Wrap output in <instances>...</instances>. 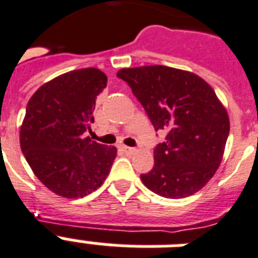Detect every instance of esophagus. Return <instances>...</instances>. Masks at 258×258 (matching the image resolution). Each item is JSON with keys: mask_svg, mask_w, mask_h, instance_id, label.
I'll use <instances>...</instances> for the list:
<instances>
[{"mask_svg": "<svg viewBox=\"0 0 258 258\" xmlns=\"http://www.w3.org/2000/svg\"><path fill=\"white\" fill-rule=\"evenodd\" d=\"M120 148H122L123 152L130 153V155H131V153H135V151H136V149L133 148V147H127V146H122Z\"/></svg>", "mask_w": 258, "mask_h": 258, "instance_id": "1", "label": "esophagus"}]
</instances>
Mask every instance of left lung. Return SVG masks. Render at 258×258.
I'll return each mask as SVG.
<instances>
[{"instance_id":"1","label":"left lung","mask_w":258,"mask_h":258,"mask_svg":"<svg viewBox=\"0 0 258 258\" xmlns=\"http://www.w3.org/2000/svg\"><path fill=\"white\" fill-rule=\"evenodd\" d=\"M116 76L133 89L156 131L166 133L143 183L173 199L202 189L219 168L229 134L228 114L214 89L194 73L164 66L123 68Z\"/></svg>"}]
</instances>
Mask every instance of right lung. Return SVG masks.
<instances>
[{
	"label": "right lung",
	"instance_id": "obj_1",
	"mask_svg": "<svg viewBox=\"0 0 258 258\" xmlns=\"http://www.w3.org/2000/svg\"><path fill=\"white\" fill-rule=\"evenodd\" d=\"M106 85L99 69H77L45 82L27 103L21 149L34 174L57 196L82 198L109 176L116 148L85 136Z\"/></svg>",
	"mask_w": 258,
	"mask_h": 258
}]
</instances>
